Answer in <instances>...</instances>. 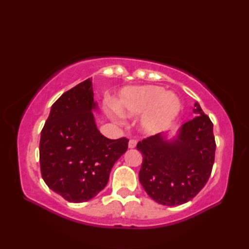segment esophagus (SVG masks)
Segmentation results:
<instances>
[{"mask_svg": "<svg viewBox=\"0 0 249 249\" xmlns=\"http://www.w3.org/2000/svg\"><path fill=\"white\" fill-rule=\"evenodd\" d=\"M136 145H137V140L130 139L128 142V147H130V149H134V147H136Z\"/></svg>", "mask_w": 249, "mask_h": 249, "instance_id": "34e87169", "label": "esophagus"}]
</instances>
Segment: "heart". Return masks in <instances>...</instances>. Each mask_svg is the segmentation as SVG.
<instances>
[{"label": "heart", "mask_w": 249, "mask_h": 249, "mask_svg": "<svg viewBox=\"0 0 249 249\" xmlns=\"http://www.w3.org/2000/svg\"><path fill=\"white\" fill-rule=\"evenodd\" d=\"M114 108L124 116H142L141 125L147 133L167 128L181 111V102L174 93L157 86L127 88L115 100Z\"/></svg>", "instance_id": "heart-1"}]
</instances>
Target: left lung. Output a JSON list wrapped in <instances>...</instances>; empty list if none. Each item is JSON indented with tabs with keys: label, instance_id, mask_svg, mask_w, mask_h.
I'll list each match as a JSON object with an SVG mask.
<instances>
[{
	"label": "left lung",
	"instance_id": "1",
	"mask_svg": "<svg viewBox=\"0 0 249 249\" xmlns=\"http://www.w3.org/2000/svg\"><path fill=\"white\" fill-rule=\"evenodd\" d=\"M194 107L197 116L182 126L174 140L167 141L157 134L137 144L143 157L139 181L146 194L162 205L188 202L212 172L216 149L213 123L198 103Z\"/></svg>",
	"mask_w": 249,
	"mask_h": 249
}]
</instances>
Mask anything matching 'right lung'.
I'll return each instance as SVG.
<instances>
[{
    "mask_svg": "<svg viewBox=\"0 0 249 249\" xmlns=\"http://www.w3.org/2000/svg\"><path fill=\"white\" fill-rule=\"evenodd\" d=\"M91 79L62 94L52 105L39 141L40 172L50 189L70 202L94 198L108 183L128 139L112 140L99 133Z\"/></svg>",
    "mask_w": 249,
    "mask_h": 249,
    "instance_id": "right-lung-1",
    "label": "right lung"
}]
</instances>
